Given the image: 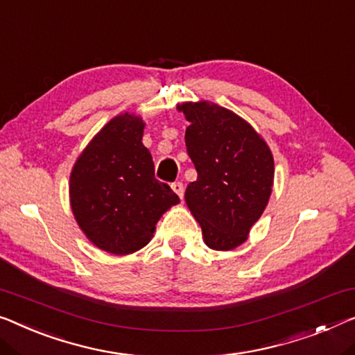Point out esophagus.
I'll use <instances>...</instances> for the list:
<instances>
[{
  "label": "esophagus",
  "instance_id": "esophagus-1",
  "mask_svg": "<svg viewBox=\"0 0 355 355\" xmlns=\"http://www.w3.org/2000/svg\"><path fill=\"white\" fill-rule=\"evenodd\" d=\"M172 189H173V191L177 193V196H178L180 199H183L184 187H183V183H182V182H175V183H172Z\"/></svg>",
  "mask_w": 355,
  "mask_h": 355
}]
</instances>
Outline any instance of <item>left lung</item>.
Returning <instances> with one entry per match:
<instances>
[{
  "label": "left lung",
  "instance_id": "8db88e82",
  "mask_svg": "<svg viewBox=\"0 0 355 355\" xmlns=\"http://www.w3.org/2000/svg\"><path fill=\"white\" fill-rule=\"evenodd\" d=\"M177 110L189 123L184 144L198 172L184 200L205 245L232 250L244 244L266 209L274 184L272 153L234 111L207 100L184 102Z\"/></svg>",
  "mask_w": 355,
  "mask_h": 355
}]
</instances>
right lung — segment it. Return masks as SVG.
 <instances>
[{
    "mask_svg": "<svg viewBox=\"0 0 355 355\" xmlns=\"http://www.w3.org/2000/svg\"><path fill=\"white\" fill-rule=\"evenodd\" d=\"M144 129L135 113L114 116L84 148L70 175L76 223L95 247L113 255L144 248L164 211L180 202L155 178Z\"/></svg>",
    "mask_w": 355,
    "mask_h": 355,
    "instance_id": "obj_1",
    "label": "right lung"
}]
</instances>
